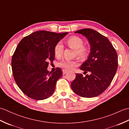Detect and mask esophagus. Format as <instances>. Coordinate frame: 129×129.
Masks as SVG:
<instances>
[{"instance_id": "1", "label": "esophagus", "mask_w": 129, "mask_h": 129, "mask_svg": "<svg viewBox=\"0 0 129 129\" xmlns=\"http://www.w3.org/2000/svg\"><path fill=\"white\" fill-rule=\"evenodd\" d=\"M68 72V70H62V74H66Z\"/></svg>"}]
</instances>
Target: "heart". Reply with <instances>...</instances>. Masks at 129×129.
I'll return each instance as SVG.
<instances>
[{
    "label": "heart",
    "instance_id": "heart-1",
    "mask_svg": "<svg viewBox=\"0 0 129 129\" xmlns=\"http://www.w3.org/2000/svg\"><path fill=\"white\" fill-rule=\"evenodd\" d=\"M67 44L71 48L75 49V55L80 57H84L88 53V48L84 46V41L81 38L77 36L70 37L67 41ZM64 51V48L61 43H58L54 48V54L56 57L61 56ZM78 65L77 60H62L59 63V66L67 70H71Z\"/></svg>",
    "mask_w": 129,
    "mask_h": 129
}]
</instances>
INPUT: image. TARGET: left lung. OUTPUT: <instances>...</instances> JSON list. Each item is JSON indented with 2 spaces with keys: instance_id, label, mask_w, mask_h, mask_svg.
<instances>
[{
  "instance_id": "left-lung-1",
  "label": "left lung",
  "mask_w": 129,
  "mask_h": 129,
  "mask_svg": "<svg viewBox=\"0 0 129 129\" xmlns=\"http://www.w3.org/2000/svg\"><path fill=\"white\" fill-rule=\"evenodd\" d=\"M75 33L86 37L89 42L90 54L80 68L84 74L89 72L90 74L83 76L76 74L71 87L81 97L97 96L108 88L115 75L118 65L117 53L108 38L94 30L86 28Z\"/></svg>"
}]
</instances>
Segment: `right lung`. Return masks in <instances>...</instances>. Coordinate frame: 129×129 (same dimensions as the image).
I'll list each match as a JSON object with an SVG mask.
<instances>
[{
    "label": "right lung",
    "instance_id": "1",
    "mask_svg": "<svg viewBox=\"0 0 129 129\" xmlns=\"http://www.w3.org/2000/svg\"><path fill=\"white\" fill-rule=\"evenodd\" d=\"M68 34L37 31L18 44L12 59L13 74L18 87L30 98L42 100L53 94L62 71L57 68L52 73L47 68L54 60L55 46Z\"/></svg>",
    "mask_w": 129,
    "mask_h": 129
}]
</instances>
